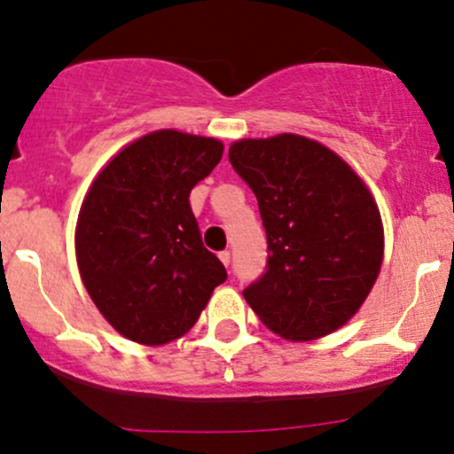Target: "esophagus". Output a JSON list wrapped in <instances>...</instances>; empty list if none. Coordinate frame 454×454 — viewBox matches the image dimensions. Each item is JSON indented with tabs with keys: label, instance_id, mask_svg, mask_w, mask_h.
I'll list each match as a JSON object with an SVG mask.
<instances>
[{
	"label": "esophagus",
	"instance_id": "obj_1",
	"mask_svg": "<svg viewBox=\"0 0 454 454\" xmlns=\"http://www.w3.org/2000/svg\"><path fill=\"white\" fill-rule=\"evenodd\" d=\"M220 260H222V264L223 267H228V264H231V252H220Z\"/></svg>",
	"mask_w": 454,
	"mask_h": 454
}]
</instances>
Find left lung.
<instances>
[{"label":"left lung","instance_id":"obj_1","mask_svg":"<svg viewBox=\"0 0 454 454\" xmlns=\"http://www.w3.org/2000/svg\"><path fill=\"white\" fill-rule=\"evenodd\" d=\"M228 158L258 198L267 270L243 290L288 341L331 335L361 309L384 260V226L346 160L299 134L234 140Z\"/></svg>","mask_w":454,"mask_h":454}]
</instances>
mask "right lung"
Returning a JSON list of instances; mask_svg holds the SVG:
<instances>
[{"mask_svg": "<svg viewBox=\"0 0 454 454\" xmlns=\"http://www.w3.org/2000/svg\"><path fill=\"white\" fill-rule=\"evenodd\" d=\"M222 153L217 138L155 129L113 155L82 198L78 273L104 320L126 340H179L226 281L190 207L192 187Z\"/></svg>", "mask_w": 454, "mask_h": 454, "instance_id": "1", "label": "right lung"}]
</instances>
